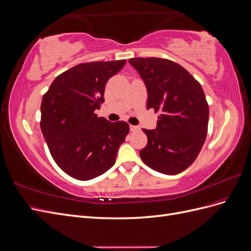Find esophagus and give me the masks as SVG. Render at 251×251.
<instances>
[{"label":"esophagus","mask_w":251,"mask_h":251,"mask_svg":"<svg viewBox=\"0 0 251 251\" xmlns=\"http://www.w3.org/2000/svg\"><path fill=\"white\" fill-rule=\"evenodd\" d=\"M130 130L132 131V132H136V131H138L139 130V126H130Z\"/></svg>","instance_id":"esophagus-1"}]
</instances>
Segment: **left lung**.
Here are the masks:
<instances>
[{
	"instance_id": "8db88e82",
	"label": "left lung",
	"mask_w": 251,
	"mask_h": 251,
	"mask_svg": "<svg viewBox=\"0 0 251 251\" xmlns=\"http://www.w3.org/2000/svg\"><path fill=\"white\" fill-rule=\"evenodd\" d=\"M148 91L147 108L160 111L155 130L143 128L148 144L139 154L165 175L186 170L206 139L209 109L200 83L183 67L159 57L130 58Z\"/></svg>"
}]
</instances>
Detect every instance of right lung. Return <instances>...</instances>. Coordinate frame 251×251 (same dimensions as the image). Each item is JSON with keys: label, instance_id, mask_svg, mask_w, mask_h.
<instances>
[{"label": "right lung", "instance_id": "1", "mask_svg": "<svg viewBox=\"0 0 251 251\" xmlns=\"http://www.w3.org/2000/svg\"><path fill=\"white\" fill-rule=\"evenodd\" d=\"M126 60L79 64L53 80L41 104V128L56 164L72 178L86 181L110 170L130 126L97 117L104 87Z\"/></svg>", "mask_w": 251, "mask_h": 251}]
</instances>
